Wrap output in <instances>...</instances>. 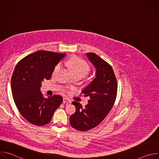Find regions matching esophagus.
Instances as JSON below:
<instances>
[{
    "mask_svg": "<svg viewBox=\"0 0 159 159\" xmlns=\"http://www.w3.org/2000/svg\"><path fill=\"white\" fill-rule=\"evenodd\" d=\"M71 102V101L70 99H69L68 98H64L63 99V102L65 104V103H70Z\"/></svg>",
    "mask_w": 159,
    "mask_h": 159,
    "instance_id": "1",
    "label": "esophagus"
}]
</instances>
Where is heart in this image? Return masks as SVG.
I'll return each instance as SVG.
<instances>
[{"mask_svg": "<svg viewBox=\"0 0 159 159\" xmlns=\"http://www.w3.org/2000/svg\"><path fill=\"white\" fill-rule=\"evenodd\" d=\"M63 63L72 72L74 76L80 75L82 77L88 74L90 71L89 64L85 60L77 57H74L65 60L63 61ZM60 69L61 63H59L54 67L53 75H57L59 72Z\"/></svg>", "mask_w": 159, "mask_h": 159, "instance_id": "b5f03b06", "label": "heart"}]
</instances>
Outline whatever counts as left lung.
Here are the masks:
<instances>
[{
    "mask_svg": "<svg viewBox=\"0 0 159 159\" xmlns=\"http://www.w3.org/2000/svg\"><path fill=\"white\" fill-rule=\"evenodd\" d=\"M86 55L96 69L95 79L82 93L89 96L88 104L82 107L77 101L72 102L76 111L70 117L71 126L77 130L85 131L99 125L115 104L118 84L112 66L93 53Z\"/></svg>",
    "mask_w": 159,
    "mask_h": 159,
    "instance_id": "obj_1",
    "label": "left lung"
}]
</instances>
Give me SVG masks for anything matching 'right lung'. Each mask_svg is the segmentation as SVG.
Segmentation results:
<instances>
[{"label": "right lung", "instance_id": "obj_1", "mask_svg": "<svg viewBox=\"0 0 159 159\" xmlns=\"http://www.w3.org/2000/svg\"><path fill=\"white\" fill-rule=\"evenodd\" d=\"M66 54L38 51L20 60L11 78L12 97L20 115L28 122L43 126L50 122L55 110L62 103L61 96L44 98L40 87L50 79L54 67Z\"/></svg>", "mask_w": 159, "mask_h": 159}]
</instances>
